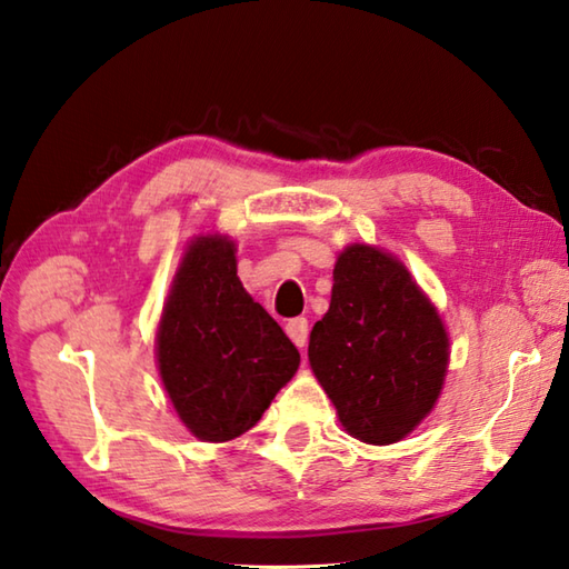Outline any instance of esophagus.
Segmentation results:
<instances>
[{
  "label": "esophagus",
  "instance_id": "esophagus-1",
  "mask_svg": "<svg viewBox=\"0 0 569 569\" xmlns=\"http://www.w3.org/2000/svg\"><path fill=\"white\" fill-rule=\"evenodd\" d=\"M286 333L298 348H303L306 340H308V320L306 318H291L286 323Z\"/></svg>",
  "mask_w": 569,
  "mask_h": 569
}]
</instances>
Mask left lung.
I'll return each mask as SVG.
<instances>
[{
  "label": "left lung",
  "instance_id": "left-lung-1",
  "mask_svg": "<svg viewBox=\"0 0 569 569\" xmlns=\"http://www.w3.org/2000/svg\"><path fill=\"white\" fill-rule=\"evenodd\" d=\"M448 346L436 306L398 258L366 243L338 256L308 360L350 436L368 446L406 438L436 406Z\"/></svg>",
  "mask_w": 569,
  "mask_h": 569
}]
</instances>
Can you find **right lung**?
Instances as JSON below:
<instances>
[{
	"mask_svg": "<svg viewBox=\"0 0 569 569\" xmlns=\"http://www.w3.org/2000/svg\"><path fill=\"white\" fill-rule=\"evenodd\" d=\"M233 253L226 236L189 243L157 333L163 388L203 442L251 430L301 363L281 326L246 293Z\"/></svg>",
	"mask_w": 569,
	"mask_h": 569,
	"instance_id": "right-lung-1",
	"label": "right lung"
}]
</instances>
